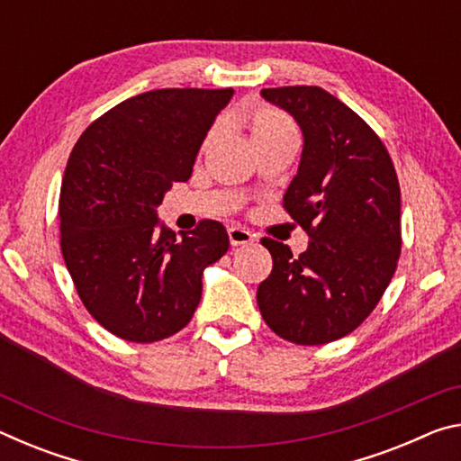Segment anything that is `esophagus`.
<instances>
[{
  "label": "esophagus",
  "instance_id": "esophagus-1",
  "mask_svg": "<svg viewBox=\"0 0 461 461\" xmlns=\"http://www.w3.org/2000/svg\"><path fill=\"white\" fill-rule=\"evenodd\" d=\"M228 236H230L231 246H246V244H252V241H254V233L248 231L246 228H240V225H233V228H230Z\"/></svg>",
  "mask_w": 461,
  "mask_h": 461
}]
</instances>
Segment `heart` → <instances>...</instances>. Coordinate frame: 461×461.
<instances>
[{
  "label": "heart",
  "instance_id": "b5f03b06",
  "mask_svg": "<svg viewBox=\"0 0 461 461\" xmlns=\"http://www.w3.org/2000/svg\"><path fill=\"white\" fill-rule=\"evenodd\" d=\"M248 130H249V136L254 140V144L262 142V140L276 138V136H296L294 123L291 122V118L272 107H262L258 112L249 115Z\"/></svg>",
  "mask_w": 461,
  "mask_h": 461
}]
</instances>
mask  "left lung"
Here are the masks:
<instances>
[{"label":"left lung","instance_id":"obj_1","mask_svg":"<svg viewBox=\"0 0 461 461\" xmlns=\"http://www.w3.org/2000/svg\"><path fill=\"white\" fill-rule=\"evenodd\" d=\"M286 109L305 138L299 173L283 199L307 231L293 256L262 238L272 272L256 293L272 331L299 346L352 333L384 294L401 256V186L380 136L354 109L321 87L262 89Z\"/></svg>","mask_w":461,"mask_h":461}]
</instances>
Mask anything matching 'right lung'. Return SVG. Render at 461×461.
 <instances>
[{
  "label": "right lung",
  "instance_id": "right-lung-1",
  "mask_svg": "<svg viewBox=\"0 0 461 461\" xmlns=\"http://www.w3.org/2000/svg\"><path fill=\"white\" fill-rule=\"evenodd\" d=\"M233 89H156L122 101L77 140L60 185L62 258L85 309L136 343L183 330L201 301L203 268L230 238L201 220L175 236L156 207L186 181L215 115Z\"/></svg>",
  "mask_w": 461,
  "mask_h": 461
}]
</instances>
